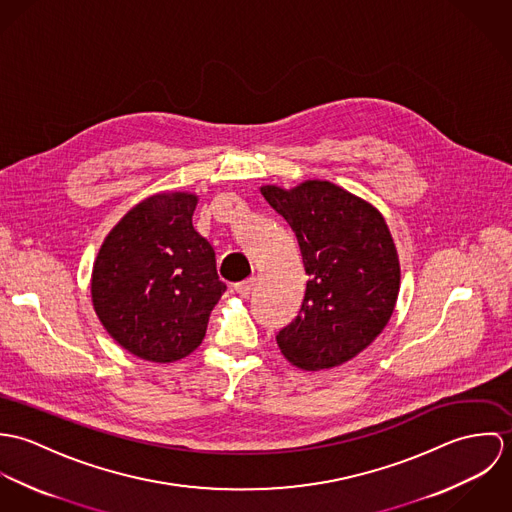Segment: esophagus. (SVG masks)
<instances>
[{
	"label": "esophagus",
	"instance_id": "34e87169",
	"mask_svg": "<svg viewBox=\"0 0 512 512\" xmlns=\"http://www.w3.org/2000/svg\"><path fill=\"white\" fill-rule=\"evenodd\" d=\"M254 278H248V280H244V282H238V284H234V292L238 293V295H242V297H248L252 290H254Z\"/></svg>",
	"mask_w": 512,
	"mask_h": 512
}]
</instances>
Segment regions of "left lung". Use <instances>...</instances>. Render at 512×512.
<instances>
[{"instance_id":"left-lung-1","label":"left lung","mask_w":512,"mask_h":512,"mask_svg":"<svg viewBox=\"0 0 512 512\" xmlns=\"http://www.w3.org/2000/svg\"><path fill=\"white\" fill-rule=\"evenodd\" d=\"M260 193L292 226L307 274L297 317L276 335L282 355L303 370L351 361L382 333L400 292L386 220L331 181L264 185Z\"/></svg>"}]
</instances>
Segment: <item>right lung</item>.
<instances>
[{"label": "right lung", "instance_id": "obj_1", "mask_svg": "<svg viewBox=\"0 0 512 512\" xmlns=\"http://www.w3.org/2000/svg\"><path fill=\"white\" fill-rule=\"evenodd\" d=\"M197 201L187 191L147 197L108 232L94 260V311L108 335L144 361L191 355L226 290L213 246L193 228Z\"/></svg>", "mask_w": 512, "mask_h": 512}]
</instances>
